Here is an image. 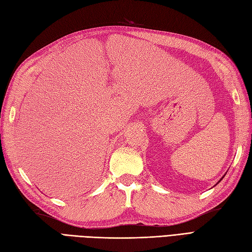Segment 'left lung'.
I'll use <instances>...</instances> for the list:
<instances>
[{
  "instance_id": "8db88e82",
  "label": "left lung",
  "mask_w": 252,
  "mask_h": 252,
  "mask_svg": "<svg viewBox=\"0 0 252 252\" xmlns=\"http://www.w3.org/2000/svg\"><path fill=\"white\" fill-rule=\"evenodd\" d=\"M222 178H223V177H222ZM222 178H221V179H222ZM221 179H220V181H221ZM220 181H219V182H220ZM219 182H217V183H219Z\"/></svg>"
}]
</instances>
